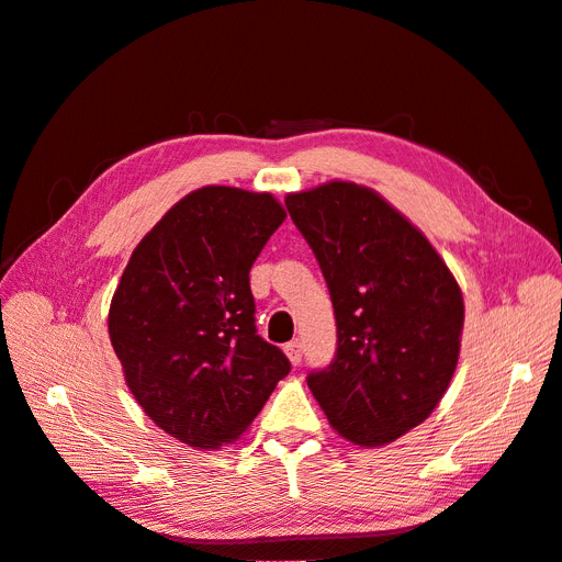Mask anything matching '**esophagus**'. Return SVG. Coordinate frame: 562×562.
<instances>
[{"instance_id": "esophagus-1", "label": "esophagus", "mask_w": 562, "mask_h": 562, "mask_svg": "<svg viewBox=\"0 0 562 562\" xmlns=\"http://www.w3.org/2000/svg\"><path fill=\"white\" fill-rule=\"evenodd\" d=\"M283 351H285V356H288V361H291L293 366H300L302 363V342L300 339H293V342H288L285 347H283Z\"/></svg>"}]
</instances>
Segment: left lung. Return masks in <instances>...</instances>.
<instances>
[{
    "instance_id": "obj_1",
    "label": "left lung",
    "mask_w": 562,
    "mask_h": 562,
    "mask_svg": "<svg viewBox=\"0 0 562 562\" xmlns=\"http://www.w3.org/2000/svg\"><path fill=\"white\" fill-rule=\"evenodd\" d=\"M285 209L328 283L337 349L307 384L337 434L391 443L427 419L454 375L462 291L411 220L378 192L333 180Z\"/></svg>"
}]
</instances>
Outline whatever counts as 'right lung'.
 I'll return each instance as SVG.
<instances>
[{"instance_id":"obj_1","label":"right lung","mask_w":562,"mask_h":562,"mask_svg":"<svg viewBox=\"0 0 562 562\" xmlns=\"http://www.w3.org/2000/svg\"><path fill=\"white\" fill-rule=\"evenodd\" d=\"M285 220L262 192L209 184L135 246L108 330L145 415L192 448H220L258 417L291 372L255 328L250 267Z\"/></svg>"}]
</instances>
